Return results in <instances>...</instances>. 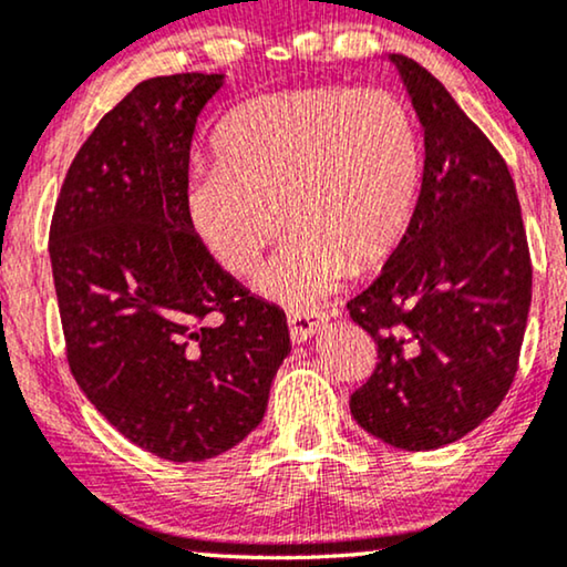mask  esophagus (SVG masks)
<instances>
[{
	"label": "esophagus",
	"instance_id": "34e87169",
	"mask_svg": "<svg viewBox=\"0 0 567 567\" xmlns=\"http://www.w3.org/2000/svg\"><path fill=\"white\" fill-rule=\"evenodd\" d=\"M323 321H329V313L321 308H290L288 323H290V337L292 342H306L313 334H319Z\"/></svg>",
	"mask_w": 567,
	"mask_h": 567
}]
</instances>
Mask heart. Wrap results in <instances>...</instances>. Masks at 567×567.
<instances>
[{"label":"heart","instance_id":"heart-1","mask_svg":"<svg viewBox=\"0 0 567 567\" xmlns=\"http://www.w3.org/2000/svg\"><path fill=\"white\" fill-rule=\"evenodd\" d=\"M215 161L188 173L194 236L225 271L248 277L282 213L296 233L259 285L288 303L337 288L402 244L417 207L422 153L414 118L389 90L296 87L233 109Z\"/></svg>","mask_w":567,"mask_h":567}]
</instances>
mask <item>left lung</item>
Returning a JSON list of instances; mask_svg holds the SVG:
<instances>
[{
	"label": "left lung",
	"mask_w": 567,
	"mask_h": 567,
	"mask_svg": "<svg viewBox=\"0 0 567 567\" xmlns=\"http://www.w3.org/2000/svg\"><path fill=\"white\" fill-rule=\"evenodd\" d=\"M389 59L425 130V171L402 244L347 303L379 350L350 412L389 446L430 451L472 433L508 394L529 319L532 256L493 142L425 66Z\"/></svg>",
	"instance_id": "left-lung-1"
}]
</instances>
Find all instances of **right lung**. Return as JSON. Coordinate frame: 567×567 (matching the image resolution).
<instances>
[{
	"mask_svg": "<svg viewBox=\"0 0 567 567\" xmlns=\"http://www.w3.org/2000/svg\"><path fill=\"white\" fill-rule=\"evenodd\" d=\"M220 87L202 72L140 82L74 155L49 233L74 381L126 441L181 464L259 425L290 352L285 311L186 220L196 116Z\"/></svg>",
	"mask_w": 567,
	"mask_h": 567,
	"instance_id": "1",
	"label": "right lung"
}]
</instances>
